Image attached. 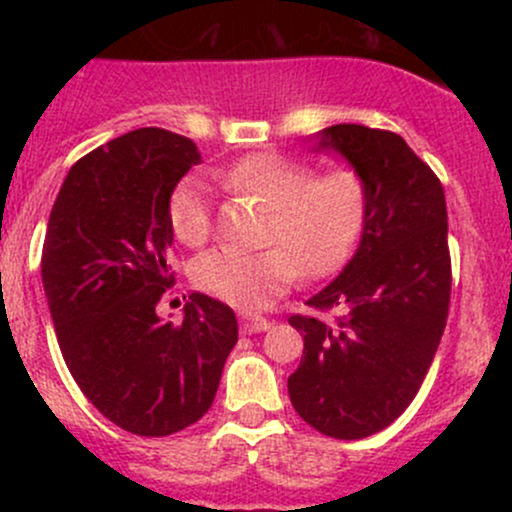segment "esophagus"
I'll list each match as a JSON object with an SVG mask.
<instances>
[{"mask_svg":"<svg viewBox=\"0 0 512 512\" xmlns=\"http://www.w3.org/2000/svg\"><path fill=\"white\" fill-rule=\"evenodd\" d=\"M272 327V322L262 315H240V332L243 334H257L267 332Z\"/></svg>","mask_w":512,"mask_h":512,"instance_id":"1","label":"esophagus"}]
</instances>
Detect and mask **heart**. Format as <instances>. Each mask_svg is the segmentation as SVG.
I'll list each match as a JSON object with an SVG mask.
<instances>
[{"instance_id": "heart-1", "label": "heart", "mask_w": 512, "mask_h": 512, "mask_svg": "<svg viewBox=\"0 0 512 512\" xmlns=\"http://www.w3.org/2000/svg\"><path fill=\"white\" fill-rule=\"evenodd\" d=\"M231 190L248 192L272 207L264 240L272 248L243 252L219 248L192 267L199 291L238 308H262L296 284L303 267L327 274L351 255L368 216V187L356 170L342 168L317 175L315 166L262 151L233 163L221 173ZM168 221L180 243H207L214 209L202 178L187 175L168 199Z\"/></svg>"}]
</instances>
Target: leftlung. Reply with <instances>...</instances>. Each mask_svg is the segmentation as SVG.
<instances>
[{"instance_id": "obj_1", "label": "left lung", "mask_w": 512, "mask_h": 512, "mask_svg": "<svg viewBox=\"0 0 512 512\" xmlns=\"http://www.w3.org/2000/svg\"><path fill=\"white\" fill-rule=\"evenodd\" d=\"M317 151H337L366 180L368 216L356 255L308 305L334 322L291 315L303 334L289 378L298 416L330 438L383 431L424 383L450 308L445 192L431 168L387 129L332 125Z\"/></svg>"}]
</instances>
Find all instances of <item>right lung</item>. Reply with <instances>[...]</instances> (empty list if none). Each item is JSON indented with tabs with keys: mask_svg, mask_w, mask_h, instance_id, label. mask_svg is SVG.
Masks as SVG:
<instances>
[{
	"mask_svg": "<svg viewBox=\"0 0 512 512\" xmlns=\"http://www.w3.org/2000/svg\"><path fill=\"white\" fill-rule=\"evenodd\" d=\"M199 161L182 134L134 129L79 158L50 211L43 286L64 363L88 402L137 436L202 419L238 342L233 310L204 293L182 322L156 315L173 284L168 199Z\"/></svg>",
	"mask_w": 512,
	"mask_h": 512,
	"instance_id": "obj_1",
	"label": "right lung"
}]
</instances>
